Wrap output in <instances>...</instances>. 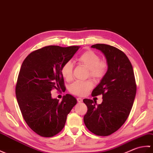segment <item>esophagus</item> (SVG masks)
<instances>
[{
	"mask_svg": "<svg viewBox=\"0 0 153 153\" xmlns=\"http://www.w3.org/2000/svg\"><path fill=\"white\" fill-rule=\"evenodd\" d=\"M76 100H77V101H78V102H79V103H82V98L78 97Z\"/></svg>",
	"mask_w": 153,
	"mask_h": 153,
	"instance_id": "1",
	"label": "esophagus"
}]
</instances>
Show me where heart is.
I'll list each match as a JSON object with an SVG mask.
<instances>
[{"instance_id":"1","label":"heart","mask_w":153,"mask_h":153,"mask_svg":"<svg viewBox=\"0 0 153 153\" xmlns=\"http://www.w3.org/2000/svg\"><path fill=\"white\" fill-rule=\"evenodd\" d=\"M77 62L89 69V75L96 80H100L105 76L107 72V64L104 61H100L97 54L91 50L86 51L78 57ZM73 63L71 61H67L61 69L63 77L67 81H70L73 77ZM93 88V82L88 80L86 81H75L69 86L71 93L77 96H85Z\"/></svg>"}]
</instances>
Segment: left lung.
<instances>
[{
	"instance_id": "obj_1",
	"label": "left lung",
	"mask_w": 153,
	"mask_h": 153,
	"mask_svg": "<svg viewBox=\"0 0 153 153\" xmlns=\"http://www.w3.org/2000/svg\"><path fill=\"white\" fill-rule=\"evenodd\" d=\"M91 47L104 54L108 69L91 93L92 96L102 94V103L83 100L88 107L84 122L93 134L107 136L117 131L128 118L136 94V84L133 67L123 52L105 44Z\"/></svg>"
}]
</instances>
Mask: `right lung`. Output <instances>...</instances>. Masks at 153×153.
<instances>
[{
    "label": "right lung",
    "mask_w": 153,
    "mask_h": 153,
    "mask_svg": "<svg viewBox=\"0 0 153 153\" xmlns=\"http://www.w3.org/2000/svg\"><path fill=\"white\" fill-rule=\"evenodd\" d=\"M79 48L45 46L30 53L22 63L16 86L17 101L26 123L40 136L52 137L62 131L77 103L70 94L59 102L51 91L65 88L61 69Z\"/></svg>",
    "instance_id": "obj_1"
}]
</instances>
